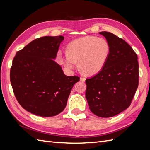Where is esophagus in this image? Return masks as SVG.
Wrapping results in <instances>:
<instances>
[{"instance_id":"1","label":"esophagus","mask_w":150,"mask_h":150,"mask_svg":"<svg viewBox=\"0 0 150 150\" xmlns=\"http://www.w3.org/2000/svg\"><path fill=\"white\" fill-rule=\"evenodd\" d=\"M80 80H81V81H82V82H84L85 80H86V79H85L84 77H81Z\"/></svg>"}]
</instances>
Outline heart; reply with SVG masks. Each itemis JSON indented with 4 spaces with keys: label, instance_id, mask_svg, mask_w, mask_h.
<instances>
[{
    "label": "heart",
    "instance_id": "heart-1",
    "mask_svg": "<svg viewBox=\"0 0 150 150\" xmlns=\"http://www.w3.org/2000/svg\"><path fill=\"white\" fill-rule=\"evenodd\" d=\"M110 45L103 38L86 36L70 42L64 57V65L73 69L79 62V68L84 74L94 75L99 73L106 64Z\"/></svg>",
    "mask_w": 150,
    "mask_h": 150
}]
</instances>
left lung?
Returning <instances> with one entry per match:
<instances>
[{
    "label": "left lung",
    "instance_id": "8db88e82",
    "mask_svg": "<svg viewBox=\"0 0 150 150\" xmlns=\"http://www.w3.org/2000/svg\"><path fill=\"white\" fill-rule=\"evenodd\" d=\"M110 45L106 65L90 79H86V98L95 115L111 117L127 109L139 86L138 57L122 39L108 31L99 33Z\"/></svg>",
    "mask_w": 150,
    "mask_h": 150
}]
</instances>
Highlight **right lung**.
Listing matches in <instances>:
<instances>
[{
	"label": "right lung",
	"mask_w": 150,
	"mask_h": 150,
	"mask_svg": "<svg viewBox=\"0 0 150 150\" xmlns=\"http://www.w3.org/2000/svg\"><path fill=\"white\" fill-rule=\"evenodd\" d=\"M63 36H46L28 44L16 53L10 81L21 106L41 117H53L64 109L78 76H66L55 59Z\"/></svg>",
	"instance_id": "obj_1"
}]
</instances>
